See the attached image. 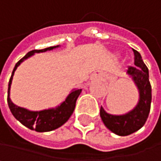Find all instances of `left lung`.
Returning <instances> with one entry per match:
<instances>
[{
  "instance_id": "1",
  "label": "left lung",
  "mask_w": 161,
  "mask_h": 161,
  "mask_svg": "<svg viewBox=\"0 0 161 161\" xmlns=\"http://www.w3.org/2000/svg\"><path fill=\"white\" fill-rule=\"evenodd\" d=\"M134 66H129L127 73L132 77L139 91V102L136 108L122 116L107 114L100 107V118L105 126L119 136H128L142 128L149 116L152 100V87L149 81L148 68L140 54L133 49Z\"/></svg>"
}]
</instances>
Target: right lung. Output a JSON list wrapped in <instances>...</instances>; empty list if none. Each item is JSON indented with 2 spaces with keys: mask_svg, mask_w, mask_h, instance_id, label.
I'll use <instances>...</instances> for the list:
<instances>
[{
  "mask_svg": "<svg viewBox=\"0 0 161 161\" xmlns=\"http://www.w3.org/2000/svg\"><path fill=\"white\" fill-rule=\"evenodd\" d=\"M56 47H58V45L50 46V47L41 49V50H32V51L28 52L23 58H21L16 64V65L13 69L11 78L8 82L7 103H8V106H9V109H10L12 115L22 124H24L27 128H29L31 130H35L37 132H49V131H52V130H55L58 127H61L63 124H64L69 119V118L71 117V115L74 112L77 98L80 96L81 89L74 90L73 92H71L64 102L55 109H48V110H42V111H39V112L38 111L34 112V111H28L22 107H19L11 102V99L9 97L10 85L12 82V79H13L15 70L25 58H29L34 53L45 52L47 50H52L53 48H56Z\"/></svg>",
  "mask_w": 161,
  "mask_h": 161,
  "instance_id": "obj_1",
  "label": "right lung"
}]
</instances>
